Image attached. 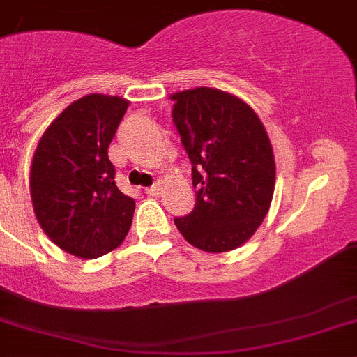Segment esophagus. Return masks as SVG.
Here are the masks:
<instances>
[{"mask_svg": "<svg viewBox=\"0 0 357 357\" xmlns=\"http://www.w3.org/2000/svg\"><path fill=\"white\" fill-rule=\"evenodd\" d=\"M161 191H162V188L159 184H154V185H151V188L145 189V192H147L149 196H155V195H159Z\"/></svg>", "mask_w": 357, "mask_h": 357, "instance_id": "34e87169", "label": "esophagus"}]
</instances>
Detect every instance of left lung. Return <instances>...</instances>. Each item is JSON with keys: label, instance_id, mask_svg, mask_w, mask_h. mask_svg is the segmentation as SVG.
I'll list each match as a JSON object with an SVG mask.
<instances>
[{"label": "left lung", "instance_id": "obj_1", "mask_svg": "<svg viewBox=\"0 0 357 357\" xmlns=\"http://www.w3.org/2000/svg\"><path fill=\"white\" fill-rule=\"evenodd\" d=\"M173 121L192 162L196 205L175 219L196 249H238L261 226L275 191V155L259 115L213 87L172 94Z\"/></svg>", "mask_w": 357, "mask_h": 357}]
</instances>
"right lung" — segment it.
Listing matches in <instances>:
<instances>
[{
    "instance_id": "add662e5",
    "label": "right lung",
    "mask_w": 357,
    "mask_h": 357,
    "mask_svg": "<svg viewBox=\"0 0 357 357\" xmlns=\"http://www.w3.org/2000/svg\"><path fill=\"white\" fill-rule=\"evenodd\" d=\"M130 101L86 94L68 105L40 137L29 169L36 220L64 252L96 259L130 231L135 199L115 185L108 145Z\"/></svg>"
}]
</instances>
